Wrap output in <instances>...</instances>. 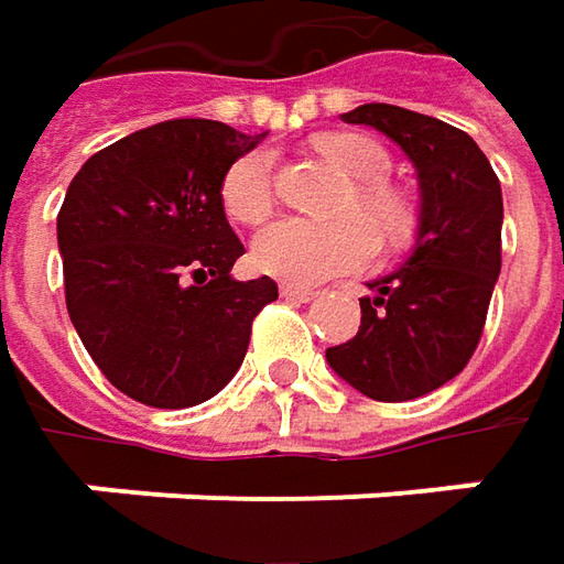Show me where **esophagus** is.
Instances as JSON below:
<instances>
[{
  "instance_id": "obj_1",
  "label": "esophagus",
  "mask_w": 564,
  "mask_h": 564,
  "mask_svg": "<svg viewBox=\"0 0 564 564\" xmlns=\"http://www.w3.org/2000/svg\"><path fill=\"white\" fill-rule=\"evenodd\" d=\"M316 289H307V285H282V297H289V301H297V304H307V301H314Z\"/></svg>"
}]
</instances>
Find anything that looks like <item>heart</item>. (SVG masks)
<instances>
[{"mask_svg": "<svg viewBox=\"0 0 564 564\" xmlns=\"http://www.w3.org/2000/svg\"><path fill=\"white\" fill-rule=\"evenodd\" d=\"M316 150L351 182H358L355 197L345 200V209H360L392 245L411 238L414 209L399 191L382 185L392 172V160L377 141L364 134H323L316 138ZM272 165L275 160L267 147L248 150L228 165L219 182V200L231 219L260 223L270 213L275 200ZM366 220L358 213L326 223L297 216L275 219L257 231L250 245V260L260 272L289 285H314L341 272H358L370 267L377 257V235L369 228L371 221Z\"/></svg>", "mask_w": 564, "mask_h": 564, "instance_id": "heart-1", "label": "heart"}]
</instances>
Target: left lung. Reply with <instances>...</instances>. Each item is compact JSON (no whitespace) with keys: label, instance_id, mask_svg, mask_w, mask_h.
Wrapping results in <instances>:
<instances>
[{"label":"left lung","instance_id":"8db88e82","mask_svg":"<svg viewBox=\"0 0 564 564\" xmlns=\"http://www.w3.org/2000/svg\"><path fill=\"white\" fill-rule=\"evenodd\" d=\"M348 124H370L417 169L414 250L360 297V329L326 360L367 399L411 401L465 370L484 336L502 270V187L470 134L421 112L364 102Z\"/></svg>","mask_w":564,"mask_h":564}]
</instances>
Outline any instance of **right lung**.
I'll return each mask as SVG.
<instances>
[{
  "instance_id": "obj_1",
  "label": "right lung",
  "mask_w": 564,
  "mask_h": 564,
  "mask_svg": "<svg viewBox=\"0 0 564 564\" xmlns=\"http://www.w3.org/2000/svg\"><path fill=\"white\" fill-rule=\"evenodd\" d=\"M263 134L172 119L109 143L80 165L58 209L65 304L87 355L128 399L191 408L248 355L250 323L279 289L238 282L245 245L219 182Z\"/></svg>"
}]
</instances>
